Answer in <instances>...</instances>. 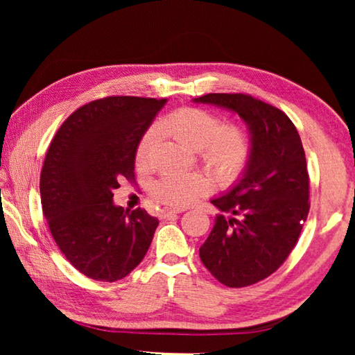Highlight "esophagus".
Instances as JSON below:
<instances>
[{
	"label": "esophagus",
	"instance_id": "esophagus-1",
	"mask_svg": "<svg viewBox=\"0 0 355 355\" xmlns=\"http://www.w3.org/2000/svg\"><path fill=\"white\" fill-rule=\"evenodd\" d=\"M177 213H182V209H163V211H161V219H169Z\"/></svg>",
	"mask_w": 355,
	"mask_h": 355
}]
</instances>
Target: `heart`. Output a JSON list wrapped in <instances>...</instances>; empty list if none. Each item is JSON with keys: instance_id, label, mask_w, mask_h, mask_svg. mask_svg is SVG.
Masks as SVG:
<instances>
[{"instance_id": "heart-1", "label": "heart", "mask_w": 355, "mask_h": 355, "mask_svg": "<svg viewBox=\"0 0 355 355\" xmlns=\"http://www.w3.org/2000/svg\"><path fill=\"white\" fill-rule=\"evenodd\" d=\"M163 128L173 139L192 150H200L203 163L219 183H232L241 175L250 156L245 131L224 122L213 112L183 107L164 120ZM156 130H148L136 150V163L147 167L152 159ZM209 182L200 173H167L152 188L153 199L167 207L184 208L205 194Z\"/></svg>"}]
</instances>
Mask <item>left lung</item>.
<instances>
[{"mask_svg":"<svg viewBox=\"0 0 355 355\" xmlns=\"http://www.w3.org/2000/svg\"><path fill=\"white\" fill-rule=\"evenodd\" d=\"M192 101L235 112L248 125V166L230 189L211 199L220 213L199 255L225 286L254 285L286 260L307 219L302 142L285 112L250 95L208 94Z\"/></svg>","mask_w":355,"mask_h":355,"instance_id":"left-lung-1","label":"left lung"}]
</instances>
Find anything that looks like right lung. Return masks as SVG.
I'll list each match as a JSON object with an SVG mask.
<instances>
[{"label": "right lung", "instance_id": "right-lung-1", "mask_svg": "<svg viewBox=\"0 0 355 355\" xmlns=\"http://www.w3.org/2000/svg\"><path fill=\"white\" fill-rule=\"evenodd\" d=\"M166 100L107 97L81 106L53 137L40 173L44 216L58 248L81 274L116 282L142 261L158 219L114 203L135 178L136 150Z\"/></svg>", "mask_w": 355, "mask_h": 355}]
</instances>
